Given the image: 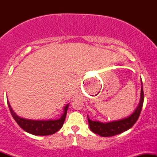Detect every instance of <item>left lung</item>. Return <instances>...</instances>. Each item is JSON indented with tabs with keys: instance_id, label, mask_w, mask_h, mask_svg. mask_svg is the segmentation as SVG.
I'll use <instances>...</instances> for the list:
<instances>
[{
	"instance_id": "obj_1",
	"label": "left lung",
	"mask_w": 157,
	"mask_h": 157,
	"mask_svg": "<svg viewBox=\"0 0 157 157\" xmlns=\"http://www.w3.org/2000/svg\"><path fill=\"white\" fill-rule=\"evenodd\" d=\"M143 102L144 92L142 86L140 104H139L136 109L135 110L134 112L131 116H129L127 118L122 119V120L106 122V123L97 121H92V120H89V117H88V121H89L90 129L94 134L100 135V136H103V137L115 136V135L120 134L124 132V131L128 130L137 121L140 113H141Z\"/></svg>"
}]
</instances>
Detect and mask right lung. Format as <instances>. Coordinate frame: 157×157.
Wrapping results in <instances>:
<instances>
[{
    "label": "right lung",
    "mask_w": 157,
    "mask_h": 157,
    "mask_svg": "<svg viewBox=\"0 0 157 157\" xmlns=\"http://www.w3.org/2000/svg\"><path fill=\"white\" fill-rule=\"evenodd\" d=\"M9 109L12 117L23 130L33 135L37 136H47L52 135L58 131L63 125L65 119H66L68 104L65 106L64 113L58 120H26V119L21 118L16 115V113L12 111L10 105V102L7 101Z\"/></svg>",
    "instance_id": "add662e5"
}]
</instances>
